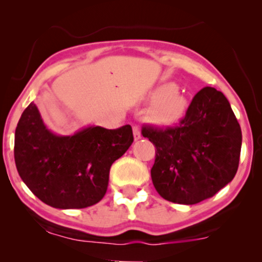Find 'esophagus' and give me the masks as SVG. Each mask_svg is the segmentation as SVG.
<instances>
[{"instance_id":"esophagus-1","label":"esophagus","mask_w":262,"mask_h":262,"mask_svg":"<svg viewBox=\"0 0 262 262\" xmlns=\"http://www.w3.org/2000/svg\"><path fill=\"white\" fill-rule=\"evenodd\" d=\"M134 138L135 141H139L142 138V134L137 126H134Z\"/></svg>"}]
</instances>
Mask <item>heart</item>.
Listing matches in <instances>:
<instances>
[{
	"instance_id": "1",
	"label": "heart",
	"mask_w": 262,
	"mask_h": 262,
	"mask_svg": "<svg viewBox=\"0 0 262 262\" xmlns=\"http://www.w3.org/2000/svg\"><path fill=\"white\" fill-rule=\"evenodd\" d=\"M149 100L151 103L146 111V119L159 127H169L179 124L185 118L189 107L187 95L173 82L157 85L149 93Z\"/></svg>"
}]
</instances>
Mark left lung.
<instances>
[{
    "instance_id": "8db88e82",
    "label": "left lung",
    "mask_w": 262,
    "mask_h": 262,
    "mask_svg": "<svg viewBox=\"0 0 262 262\" xmlns=\"http://www.w3.org/2000/svg\"><path fill=\"white\" fill-rule=\"evenodd\" d=\"M142 135L156 146L152 184L168 202H203L227 186L237 171L241 127L228 99L212 87L196 93L179 126H144Z\"/></svg>"
}]
</instances>
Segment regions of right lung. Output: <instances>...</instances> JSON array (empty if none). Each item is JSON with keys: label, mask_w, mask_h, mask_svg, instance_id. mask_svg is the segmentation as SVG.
<instances>
[{"label": "right lung", "mask_w": 262, "mask_h": 262, "mask_svg": "<svg viewBox=\"0 0 262 262\" xmlns=\"http://www.w3.org/2000/svg\"><path fill=\"white\" fill-rule=\"evenodd\" d=\"M132 142L130 125L117 130L92 125L73 135H57L31 102L17 123L14 159L20 178L42 203L84 209L106 194L111 166Z\"/></svg>", "instance_id": "add662e5"}]
</instances>
